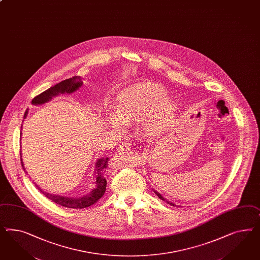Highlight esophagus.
<instances>
[{
    "instance_id": "1",
    "label": "esophagus",
    "mask_w": 260,
    "mask_h": 260,
    "mask_svg": "<svg viewBox=\"0 0 260 260\" xmlns=\"http://www.w3.org/2000/svg\"><path fill=\"white\" fill-rule=\"evenodd\" d=\"M130 148H131V144L126 143V142H123V143H121L119 147H118V151L120 152V153H124L125 151H129Z\"/></svg>"
}]
</instances>
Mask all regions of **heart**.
Listing matches in <instances>:
<instances>
[{
	"label": "heart",
	"mask_w": 260,
	"mask_h": 260,
	"mask_svg": "<svg viewBox=\"0 0 260 260\" xmlns=\"http://www.w3.org/2000/svg\"><path fill=\"white\" fill-rule=\"evenodd\" d=\"M176 106L161 85L143 82L121 92L107 119L113 127L129 125L144 119L149 133L160 132L174 118Z\"/></svg>",
	"instance_id": "b5f03b06"
}]
</instances>
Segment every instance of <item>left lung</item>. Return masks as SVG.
I'll return each mask as SVG.
<instances>
[{
    "instance_id": "obj_1",
    "label": "left lung",
    "mask_w": 260,
    "mask_h": 260,
    "mask_svg": "<svg viewBox=\"0 0 260 260\" xmlns=\"http://www.w3.org/2000/svg\"><path fill=\"white\" fill-rule=\"evenodd\" d=\"M154 192H155V193H156V196H157V197H158V198H159L160 200H162V201H166V200L164 199V197H162V196H161L160 193H157V192H156V191H154ZM167 202H168V203H169L170 205H172V206H175V204H174V203H172V202H169V201H167Z\"/></svg>"
}]
</instances>
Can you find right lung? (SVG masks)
Listing matches in <instances>:
<instances>
[{
	"label": "right lung",
	"instance_id": "1",
	"mask_svg": "<svg viewBox=\"0 0 260 260\" xmlns=\"http://www.w3.org/2000/svg\"><path fill=\"white\" fill-rule=\"evenodd\" d=\"M83 82L80 76H75L70 79H67L62 82H59L58 84L50 87L49 89L45 90L43 93L39 94L32 100L33 104H43L49 102L54 96H58L60 93H72L77 89H79L82 85ZM27 110L24 113L23 118L26 117ZM22 157V156H21ZM22 159H21L22 161ZM108 157H102L100 158L96 164V188L92 190L89 194H86L82 198L74 199V198H67V197H60L58 194H52V193L45 192L40 187H36L38 190L42 193H44L48 200L52 201L53 202L59 204L63 207L73 208V209H83L87 208L96 203L101 198H103L105 190H106V179H105V173L106 168L108 165ZM22 169H23V164L22 161ZM24 170V169H23Z\"/></svg>",
	"mask_w": 260,
	"mask_h": 260
}]
</instances>
